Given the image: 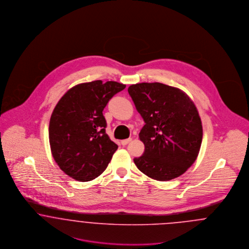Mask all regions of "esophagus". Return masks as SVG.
Segmentation results:
<instances>
[{
	"instance_id": "obj_1",
	"label": "esophagus",
	"mask_w": 249,
	"mask_h": 249,
	"mask_svg": "<svg viewBox=\"0 0 249 249\" xmlns=\"http://www.w3.org/2000/svg\"><path fill=\"white\" fill-rule=\"evenodd\" d=\"M130 141H131V139H130V138H129V139H125V140H122V141H121V144H122V145H127Z\"/></svg>"
}]
</instances>
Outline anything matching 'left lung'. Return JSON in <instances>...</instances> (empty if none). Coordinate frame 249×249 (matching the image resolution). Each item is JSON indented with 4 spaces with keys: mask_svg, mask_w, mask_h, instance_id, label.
Segmentation results:
<instances>
[{
    "mask_svg": "<svg viewBox=\"0 0 249 249\" xmlns=\"http://www.w3.org/2000/svg\"><path fill=\"white\" fill-rule=\"evenodd\" d=\"M144 126L139 138L143 154L137 168L158 181L183 175L196 160L202 140L201 118L184 91L164 84L139 83L128 89Z\"/></svg>",
    "mask_w": 249,
    "mask_h": 249,
    "instance_id": "left-lung-1",
    "label": "left lung"
}]
</instances>
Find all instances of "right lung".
Returning <instances> with one entry per match:
<instances>
[{
    "mask_svg": "<svg viewBox=\"0 0 249 249\" xmlns=\"http://www.w3.org/2000/svg\"><path fill=\"white\" fill-rule=\"evenodd\" d=\"M126 85L102 80L78 84L63 95L49 121L51 153L70 178L87 182L107 169L118 144L106 132L103 111Z\"/></svg>",
    "mask_w": 249,
    "mask_h": 249,
    "instance_id": "obj_1",
    "label": "right lung"
}]
</instances>
